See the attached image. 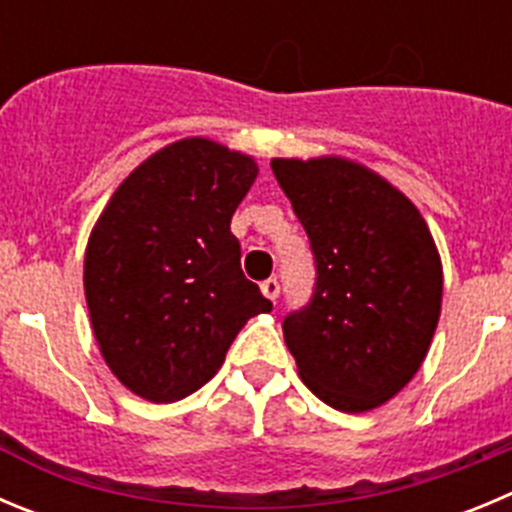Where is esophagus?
<instances>
[{
    "label": "esophagus",
    "mask_w": 512,
    "mask_h": 512,
    "mask_svg": "<svg viewBox=\"0 0 512 512\" xmlns=\"http://www.w3.org/2000/svg\"><path fill=\"white\" fill-rule=\"evenodd\" d=\"M261 292H264L266 299H271V302H274V299L279 297V281H276V279H266L264 284H261Z\"/></svg>",
    "instance_id": "esophagus-1"
}]
</instances>
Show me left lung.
Here are the masks:
<instances>
[{"label":"left lung","mask_w":512,"mask_h":512,"mask_svg":"<svg viewBox=\"0 0 512 512\" xmlns=\"http://www.w3.org/2000/svg\"><path fill=\"white\" fill-rule=\"evenodd\" d=\"M317 261L312 302L284 342L314 396L345 414L391 401L429 353L444 274L424 215L348 157L271 159Z\"/></svg>","instance_id":"8db88e82"}]
</instances>
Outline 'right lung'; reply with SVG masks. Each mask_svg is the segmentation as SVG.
Returning a JSON list of instances; mask_svg holds the SVG:
<instances>
[{"mask_svg": "<svg viewBox=\"0 0 512 512\" xmlns=\"http://www.w3.org/2000/svg\"><path fill=\"white\" fill-rule=\"evenodd\" d=\"M256 175L251 154L187 137L149 154L98 215L83 289L98 350L134 396L172 403L195 393L241 327L271 312L231 233Z\"/></svg>", "mask_w": 512, "mask_h": 512, "instance_id": "add662e5", "label": "right lung"}]
</instances>
